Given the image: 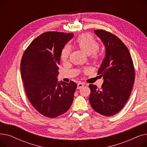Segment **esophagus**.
Segmentation results:
<instances>
[{"label": "esophagus", "instance_id": "1", "mask_svg": "<svg viewBox=\"0 0 147 147\" xmlns=\"http://www.w3.org/2000/svg\"><path fill=\"white\" fill-rule=\"evenodd\" d=\"M84 86V84L83 83H79L78 84V88H77V89H80L81 88H82L83 86Z\"/></svg>", "mask_w": 147, "mask_h": 147}]
</instances>
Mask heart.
<instances>
[{"instance_id": "1", "label": "heart", "mask_w": 147, "mask_h": 147, "mask_svg": "<svg viewBox=\"0 0 147 147\" xmlns=\"http://www.w3.org/2000/svg\"><path fill=\"white\" fill-rule=\"evenodd\" d=\"M76 46L87 55H90L92 58H98L99 53L97 49L99 48V44L91 35L83 34L80 36L76 41ZM69 52H70L69 47L68 45H65L61 52V59L64 61L66 60L69 57Z\"/></svg>"}]
</instances>
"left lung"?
<instances>
[{"label": "left lung", "mask_w": 147, "mask_h": 147, "mask_svg": "<svg viewBox=\"0 0 147 147\" xmlns=\"http://www.w3.org/2000/svg\"><path fill=\"white\" fill-rule=\"evenodd\" d=\"M94 33L105 47V55L98 71L104 82L101 89L89 84V100L96 112L111 116L121 110L130 96L135 69L130 53L120 38L103 30H94Z\"/></svg>", "instance_id": "8db88e82"}]
</instances>
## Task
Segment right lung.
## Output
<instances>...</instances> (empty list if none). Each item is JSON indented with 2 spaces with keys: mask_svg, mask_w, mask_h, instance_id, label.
<instances>
[{
  "mask_svg": "<svg viewBox=\"0 0 147 147\" xmlns=\"http://www.w3.org/2000/svg\"><path fill=\"white\" fill-rule=\"evenodd\" d=\"M73 33L45 32L30 43L20 65L26 93L34 109L45 117L55 118L70 108L77 84L58 81L61 52Z\"/></svg>",
  "mask_w": 147,
  "mask_h": 147,
  "instance_id": "obj_1",
  "label": "right lung"
}]
</instances>
